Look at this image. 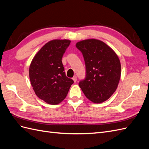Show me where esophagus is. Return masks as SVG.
<instances>
[{
	"label": "esophagus",
	"instance_id": "1",
	"mask_svg": "<svg viewBox=\"0 0 149 149\" xmlns=\"http://www.w3.org/2000/svg\"><path fill=\"white\" fill-rule=\"evenodd\" d=\"M73 80L74 81V83H76V81H77V76H74L73 77Z\"/></svg>",
	"mask_w": 149,
	"mask_h": 149
}]
</instances>
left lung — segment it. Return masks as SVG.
<instances>
[{"instance_id":"obj_1","label":"left lung","mask_w":149,"mask_h":149,"mask_svg":"<svg viewBox=\"0 0 149 149\" xmlns=\"http://www.w3.org/2000/svg\"><path fill=\"white\" fill-rule=\"evenodd\" d=\"M76 47L82 53L86 77L79 86L88 100L94 103L107 100L116 90L120 78V63L113 49L101 40L88 39Z\"/></svg>"}]
</instances>
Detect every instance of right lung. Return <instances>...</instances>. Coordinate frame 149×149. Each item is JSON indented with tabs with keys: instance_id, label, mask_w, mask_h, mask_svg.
Instances as JSON below:
<instances>
[{
	"instance_id": "right-lung-1",
	"label": "right lung",
	"mask_w": 149,
	"mask_h": 149,
	"mask_svg": "<svg viewBox=\"0 0 149 149\" xmlns=\"http://www.w3.org/2000/svg\"><path fill=\"white\" fill-rule=\"evenodd\" d=\"M70 42L69 40H53L47 43L36 54L29 68L36 95L49 104L63 101L74 83L66 77L61 61Z\"/></svg>"
}]
</instances>
